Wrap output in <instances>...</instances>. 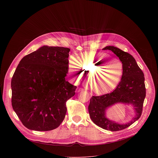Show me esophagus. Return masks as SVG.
Returning a JSON list of instances; mask_svg holds the SVG:
<instances>
[{
    "label": "esophagus",
    "instance_id": "obj_1",
    "mask_svg": "<svg viewBox=\"0 0 158 158\" xmlns=\"http://www.w3.org/2000/svg\"><path fill=\"white\" fill-rule=\"evenodd\" d=\"M83 91V89H82V88H81V87H77V88L76 89V93H79V92H81V91Z\"/></svg>",
    "mask_w": 158,
    "mask_h": 158
}]
</instances>
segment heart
Instances as JSON below:
<instances>
[{
  "label": "heart",
  "mask_w": 158,
  "mask_h": 158,
  "mask_svg": "<svg viewBox=\"0 0 158 158\" xmlns=\"http://www.w3.org/2000/svg\"><path fill=\"white\" fill-rule=\"evenodd\" d=\"M68 71L72 79L77 82L84 79L86 73H91L90 82L93 90L97 94H104L119 84L123 74V65L119 60L104 54L82 55L78 61L73 56L69 60Z\"/></svg>",
  "instance_id": "1"
}]
</instances>
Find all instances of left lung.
<instances>
[{"mask_svg":"<svg viewBox=\"0 0 158 158\" xmlns=\"http://www.w3.org/2000/svg\"><path fill=\"white\" fill-rule=\"evenodd\" d=\"M102 49L110 50L119 57L123 65V74L120 82L112 93L91 98L89 113L91 120L99 127L111 131H121L130 126L141 116L146 97L144 76L136 60L129 53L110 46ZM117 103L131 104L134 107L135 116L129 122L119 124L106 118V109Z\"/></svg>","mask_w":158,"mask_h":158,"instance_id":"8db88e82","label":"left lung"}]
</instances>
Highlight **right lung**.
Segmentation results:
<instances>
[{"label": "right lung", "mask_w": 158, "mask_h": 158, "mask_svg": "<svg viewBox=\"0 0 158 158\" xmlns=\"http://www.w3.org/2000/svg\"><path fill=\"white\" fill-rule=\"evenodd\" d=\"M70 49L44 46L21 59L11 80L12 106L22 123L53 130L64 119L66 102L77 87L65 81Z\"/></svg>", "instance_id": "add662e5"}]
</instances>
